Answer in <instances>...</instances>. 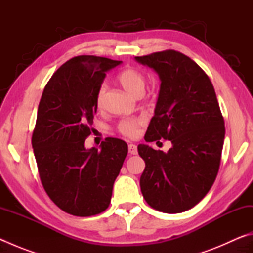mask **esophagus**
I'll list each match as a JSON object with an SVG mask.
<instances>
[{
    "instance_id": "34e87169",
    "label": "esophagus",
    "mask_w": 253,
    "mask_h": 253,
    "mask_svg": "<svg viewBox=\"0 0 253 253\" xmlns=\"http://www.w3.org/2000/svg\"><path fill=\"white\" fill-rule=\"evenodd\" d=\"M128 152H129L130 155H136L137 154V146L135 144H129L128 145Z\"/></svg>"
}]
</instances>
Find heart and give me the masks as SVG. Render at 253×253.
I'll list each match as a JSON object with an SVG mask.
<instances>
[{"instance_id":"heart-1","label":"heart","mask_w":253,"mask_h":253,"mask_svg":"<svg viewBox=\"0 0 253 253\" xmlns=\"http://www.w3.org/2000/svg\"><path fill=\"white\" fill-rule=\"evenodd\" d=\"M118 83L121 84L122 87L125 90L130 93V95L135 97H140L145 91V87H146V76L144 75L143 71L134 67H128L123 69L117 76ZM105 92L106 89L104 85L99 88L96 96V106L98 109L102 108L105 100ZM143 124V121L139 118H132V119H124V121L119 122L117 125V130L119 134H122L125 137H129L132 138L138 132L139 126Z\"/></svg>"}]
</instances>
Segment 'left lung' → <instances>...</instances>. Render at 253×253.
<instances>
[{
    "instance_id": "left-lung-1",
    "label": "left lung",
    "mask_w": 253,
    "mask_h": 253,
    "mask_svg": "<svg viewBox=\"0 0 253 253\" xmlns=\"http://www.w3.org/2000/svg\"><path fill=\"white\" fill-rule=\"evenodd\" d=\"M135 59L153 68L161 79L145 140L172 143L168 153L138 145L145 161L140 190L157 211H187L207 195L219 172L225 128L215 91L202 68L178 51Z\"/></svg>"
}]
</instances>
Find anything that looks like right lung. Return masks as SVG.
Returning <instances> with one entry per match:
<instances>
[{
	"label": "right lung",
	"mask_w": 253,
	"mask_h": 253,
	"mask_svg": "<svg viewBox=\"0 0 253 253\" xmlns=\"http://www.w3.org/2000/svg\"><path fill=\"white\" fill-rule=\"evenodd\" d=\"M121 63L78 55L54 72L42 93L32 134L38 170L49 198L72 215H96L109 207L128 153L127 144L113 137L100 149L84 147L97 113V92L106 72Z\"/></svg>",
	"instance_id": "obj_1"
}]
</instances>
